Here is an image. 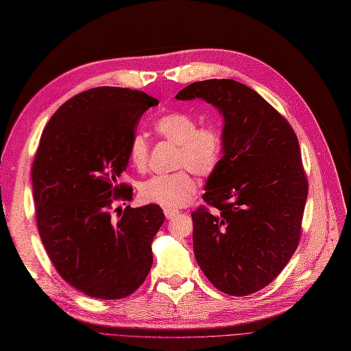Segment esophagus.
I'll use <instances>...</instances> for the list:
<instances>
[{"label": "esophagus", "mask_w": 351, "mask_h": 351, "mask_svg": "<svg viewBox=\"0 0 351 351\" xmlns=\"http://www.w3.org/2000/svg\"><path fill=\"white\" fill-rule=\"evenodd\" d=\"M164 214H165V218L167 219H173L178 215V210L177 209H171V208H165L164 209Z\"/></svg>", "instance_id": "esophagus-1"}]
</instances>
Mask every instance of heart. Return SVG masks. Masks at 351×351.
Here are the masks:
<instances>
[{"mask_svg":"<svg viewBox=\"0 0 351 351\" xmlns=\"http://www.w3.org/2000/svg\"><path fill=\"white\" fill-rule=\"evenodd\" d=\"M162 139L178 145L174 167H187L169 174L154 176L141 186L146 202L165 208L186 205L196 192V182L189 167L197 176L215 171L222 152V137L215 125H199L196 117L186 111H171L159 117L154 124ZM130 162L137 169H145L149 159V143L143 134H136L129 146Z\"/></svg>","mask_w":351,"mask_h":351,"instance_id":"heart-1","label":"heart"}]
</instances>
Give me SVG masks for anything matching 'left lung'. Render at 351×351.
<instances>
[{
  "mask_svg": "<svg viewBox=\"0 0 351 351\" xmlns=\"http://www.w3.org/2000/svg\"><path fill=\"white\" fill-rule=\"evenodd\" d=\"M177 99H204L224 115L222 152L192 212L200 269L222 293L247 295L285 268L302 236L309 183L290 123L231 79L195 82Z\"/></svg>",
  "mask_w": 351,
  "mask_h": 351,
  "instance_id": "left-lung-1",
  "label": "left lung"
}]
</instances>
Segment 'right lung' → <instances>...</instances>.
<instances>
[{
    "instance_id": "right-lung-1",
    "label": "right lung",
    "mask_w": 351,
    "mask_h": 351,
    "mask_svg": "<svg viewBox=\"0 0 351 351\" xmlns=\"http://www.w3.org/2000/svg\"><path fill=\"white\" fill-rule=\"evenodd\" d=\"M155 105V98L129 88L84 90L51 117L32 164L36 224L48 258L62 280L95 299L130 295L152 268L162 209L112 205L132 200L133 189L120 176L137 123Z\"/></svg>"
}]
</instances>
